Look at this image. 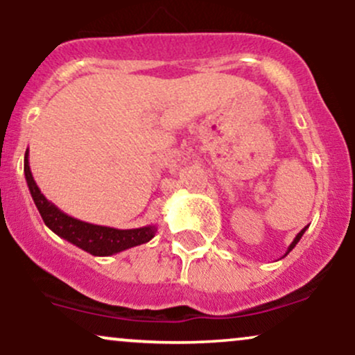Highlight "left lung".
<instances>
[{
  "mask_svg": "<svg viewBox=\"0 0 355 355\" xmlns=\"http://www.w3.org/2000/svg\"><path fill=\"white\" fill-rule=\"evenodd\" d=\"M307 229H309V227H304V229H302V230H300V232H299V234H297V235H295V239H294V240H292V243H291V245H288V248H287V252H285V255H287V254H288V252H291V250H292V248H294V247L297 245V243H299V240H300V239H302V235L305 234V230H307ZM285 255H284V257H285Z\"/></svg>",
  "mask_w": 355,
  "mask_h": 355,
  "instance_id": "1",
  "label": "left lung"
}]
</instances>
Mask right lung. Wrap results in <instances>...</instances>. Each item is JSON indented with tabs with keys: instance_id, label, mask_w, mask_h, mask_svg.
<instances>
[{
	"instance_id": "right-lung-1",
	"label": "right lung",
	"mask_w": 355,
	"mask_h": 355,
	"mask_svg": "<svg viewBox=\"0 0 355 355\" xmlns=\"http://www.w3.org/2000/svg\"><path fill=\"white\" fill-rule=\"evenodd\" d=\"M30 153H24V178H26L28 189H30L31 197L42 215L44 225L55 232L61 239L76 245L81 250L96 257H108L120 254V252L132 248L141 243L150 242L157 234V225H145L138 229H113V227L95 225V223L83 222L75 217H70L60 210L55 203H51L42 193V190L36 185L33 175L30 170Z\"/></svg>"
}]
</instances>
